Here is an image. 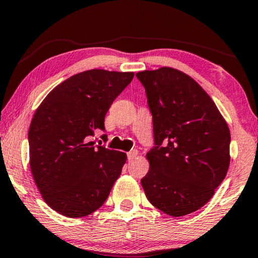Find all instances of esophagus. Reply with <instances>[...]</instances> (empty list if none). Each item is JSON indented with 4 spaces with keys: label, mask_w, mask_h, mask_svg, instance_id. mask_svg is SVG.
Instances as JSON below:
<instances>
[{
    "label": "esophagus",
    "mask_w": 258,
    "mask_h": 258,
    "mask_svg": "<svg viewBox=\"0 0 258 258\" xmlns=\"http://www.w3.org/2000/svg\"><path fill=\"white\" fill-rule=\"evenodd\" d=\"M137 156H138V151L137 150H132L130 151V152H127V159L128 160H132L133 158H136Z\"/></svg>",
    "instance_id": "34e87169"
}]
</instances>
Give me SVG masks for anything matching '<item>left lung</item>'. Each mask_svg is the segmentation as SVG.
I'll use <instances>...</instances> for the list:
<instances>
[{"label":"left lung","instance_id":"1","mask_svg":"<svg viewBox=\"0 0 258 258\" xmlns=\"http://www.w3.org/2000/svg\"><path fill=\"white\" fill-rule=\"evenodd\" d=\"M152 114L154 146L142 185L150 203L172 217L210 201L230 164V131L207 92L170 67L136 74Z\"/></svg>","mask_w":258,"mask_h":258}]
</instances>
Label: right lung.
I'll return each instance as SVG.
<instances>
[{"label":"right lung","instance_id":"obj_1","mask_svg":"<svg viewBox=\"0 0 258 258\" xmlns=\"http://www.w3.org/2000/svg\"><path fill=\"white\" fill-rule=\"evenodd\" d=\"M133 77L132 72H82L56 86L36 109L28 132L30 170L43 201L59 214H93L121 173L126 154L89 139L105 132L106 113Z\"/></svg>","mask_w":258,"mask_h":258}]
</instances>
